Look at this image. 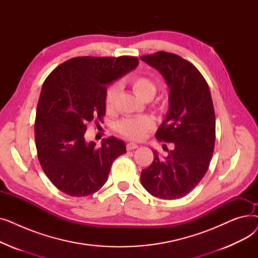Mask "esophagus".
Wrapping results in <instances>:
<instances>
[{
  "label": "esophagus",
  "mask_w": 258,
  "mask_h": 258,
  "mask_svg": "<svg viewBox=\"0 0 258 258\" xmlns=\"http://www.w3.org/2000/svg\"><path fill=\"white\" fill-rule=\"evenodd\" d=\"M136 148H138V144L136 143H133V142H130L126 144V150L127 151H132V150H136Z\"/></svg>",
  "instance_id": "obj_1"
}]
</instances>
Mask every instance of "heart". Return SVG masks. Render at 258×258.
I'll list each match as a JSON object with an SVG mask.
<instances>
[{
    "label": "heart",
    "instance_id": "obj_1",
    "mask_svg": "<svg viewBox=\"0 0 258 258\" xmlns=\"http://www.w3.org/2000/svg\"><path fill=\"white\" fill-rule=\"evenodd\" d=\"M130 84L133 88L134 93L138 97L145 100L147 98H153L156 94L157 87L154 81L147 76L136 75L130 79ZM120 87L117 83L112 84L105 91L104 104L106 110H111L114 106L116 98L119 94ZM155 127V120L151 116H140L125 118L119 121L116 124V130L122 136L133 140L142 139L145 134Z\"/></svg>",
    "mask_w": 258,
    "mask_h": 258
}]
</instances>
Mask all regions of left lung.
<instances>
[{
	"label": "left lung",
	"mask_w": 258,
	"mask_h": 258,
	"mask_svg": "<svg viewBox=\"0 0 258 258\" xmlns=\"http://www.w3.org/2000/svg\"><path fill=\"white\" fill-rule=\"evenodd\" d=\"M141 59L164 77L169 89L168 111L156 138L171 142L166 157L141 172V184L162 200L185 197L208 170L215 142V115L209 87L197 68L175 54L157 52Z\"/></svg>",
	"instance_id": "1"
}]
</instances>
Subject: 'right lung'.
I'll return each instance as SVG.
<instances>
[{
	"mask_svg": "<svg viewBox=\"0 0 258 258\" xmlns=\"http://www.w3.org/2000/svg\"><path fill=\"white\" fill-rule=\"evenodd\" d=\"M137 57H74L47 77L36 108L34 135L38 161L52 184L71 197L93 195L107 181L122 140L87 142V122L101 120L108 85L136 69Z\"/></svg>",
	"mask_w": 258,
	"mask_h": 258,
	"instance_id": "add662e5",
	"label": "right lung"
}]
</instances>
